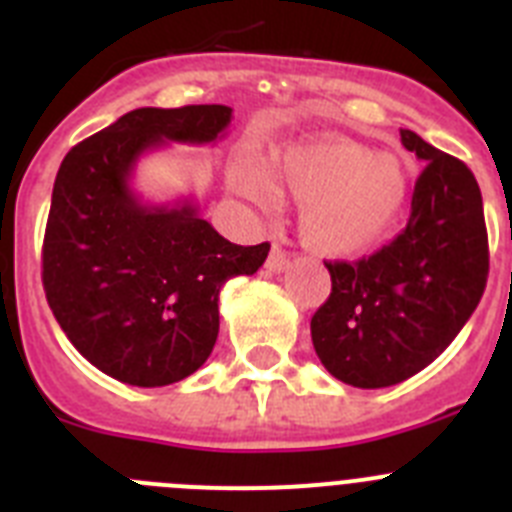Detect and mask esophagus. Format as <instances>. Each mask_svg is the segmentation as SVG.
Wrapping results in <instances>:
<instances>
[{"label":"esophagus","instance_id":"esophagus-1","mask_svg":"<svg viewBox=\"0 0 512 512\" xmlns=\"http://www.w3.org/2000/svg\"><path fill=\"white\" fill-rule=\"evenodd\" d=\"M287 264H289V256H287V253H284L279 246L271 248L269 259H266V269L274 271V274H279V271L287 269Z\"/></svg>","mask_w":512,"mask_h":512}]
</instances>
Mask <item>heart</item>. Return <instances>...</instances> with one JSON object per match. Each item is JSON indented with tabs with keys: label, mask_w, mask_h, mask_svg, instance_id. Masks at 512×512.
<instances>
[{
	"label": "heart",
	"mask_w": 512,
	"mask_h": 512,
	"mask_svg": "<svg viewBox=\"0 0 512 512\" xmlns=\"http://www.w3.org/2000/svg\"><path fill=\"white\" fill-rule=\"evenodd\" d=\"M235 187L269 205L274 189L300 212L307 246L333 259L372 251L392 233L410 202L408 164L348 138L300 140L271 156L266 171H235Z\"/></svg>",
	"instance_id": "b5f03b06"
}]
</instances>
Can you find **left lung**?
<instances>
[{"label":"left lung","mask_w":512,"mask_h":512,"mask_svg":"<svg viewBox=\"0 0 512 512\" xmlns=\"http://www.w3.org/2000/svg\"><path fill=\"white\" fill-rule=\"evenodd\" d=\"M400 138L425 164L408 225L369 259L328 261L333 289L310 320L320 364L359 390L400 384L438 359L472 318L490 271L472 171L413 130Z\"/></svg>","instance_id":"1"}]
</instances>
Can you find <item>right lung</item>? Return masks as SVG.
<instances>
[{
	"label": "right lung",
	"instance_id": "1",
	"mask_svg": "<svg viewBox=\"0 0 512 512\" xmlns=\"http://www.w3.org/2000/svg\"><path fill=\"white\" fill-rule=\"evenodd\" d=\"M225 104L140 107L63 158L43 241V287L58 325L99 372L133 387L194 374L220 330V289L251 277L269 243L225 241L197 202L153 205L133 189L146 153L228 133Z\"/></svg>",
	"mask_w": 512,
	"mask_h": 512
}]
</instances>
